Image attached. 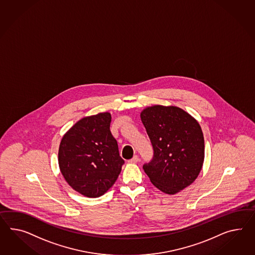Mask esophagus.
<instances>
[{"label":"esophagus","instance_id":"esophagus-1","mask_svg":"<svg viewBox=\"0 0 255 255\" xmlns=\"http://www.w3.org/2000/svg\"><path fill=\"white\" fill-rule=\"evenodd\" d=\"M138 161V156L137 155H134V156L131 158L130 160H128V163H137Z\"/></svg>","mask_w":255,"mask_h":255}]
</instances>
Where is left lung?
<instances>
[{
  "mask_svg": "<svg viewBox=\"0 0 255 255\" xmlns=\"http://www.w3.org/2000/svg\"><path fill=\"white\" fill-rule=\"evenodd\" d=\"M153 156L143 169L150 182L175 194L197 178L204 160V139L199 123L176 106L154 105L140 114Z\"/></svg>",
  "mask_w": 255,
  "mask_h": 255,
  "instance_id": "left-lung-1",
  "label": "left lung"
}]
</instances>
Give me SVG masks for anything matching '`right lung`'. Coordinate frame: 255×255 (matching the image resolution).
I'll use <instances>...</instances> for the list:
<instances>
[{"label": "right lung", "instance_id": "right-lung-1", "mask_svg": "<svg viewBox=\"0 0 255 255\" xmlns=\"http://www.w3.org/2000/svg\"><path fill=\"white\" fill-rule=\"evenodd\" d=\"M111 118L109 113L82 118L61 140V173L66 182L84 196L104 195L118 179L124 164L110 130Z\"/></svg>", "mask_w": 255, "mask_h": 255}]
</instances>
